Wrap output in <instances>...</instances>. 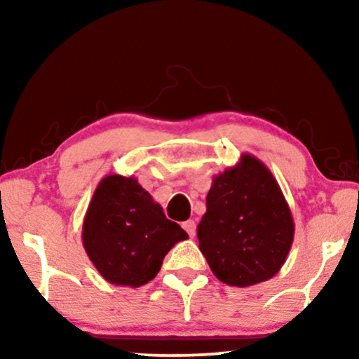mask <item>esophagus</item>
Here are the masks:
<instances>
[{
    "label": "esophagus",
    "mask_w": 359,
    "mask_h": 359,
    "mask_svg": "<svg viewBox=\"0 0 359 359\" xmlns=\"http://www.w3.org/2000/svg\"><path fill=\"white\" fill-rule=\"evenodd\" d=\"M183 229L188 232L189 237H194L196 235V222L194 220H186V222L183 224Z\"/></svg>",
    "instance_id": "esophagus-1"
}]
</instances>
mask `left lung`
<instances>
[{"label":"left lung","instance_id":"obj_1","mask_svg":"<svg viewBox=\"0 0 359 359\" xmlns=\"http://www.w3.org/2000/svg\"><path fill=\"white\" fill-rule=\"evenodd\" d=\"M198 225L199 250L219 281L248 287L276 276L294 240L291 209L262 160L242 154L214 176Z\"/></svg>","mask_w":359,"mask_h":359}]
</instances>
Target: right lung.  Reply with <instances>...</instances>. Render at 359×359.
Listing matches in <instances>:
<instances>
[{"label":"right lung","instance_id":"obj_1","mask_svg":"<svg viewBox=\"0 0 359 359\" xmlns=\"http://www.w3.org/2000/svg\"><path fill=\"white\" fill-rule=\"evenodd\" d=\"M81 238L107 283L140 287L156 276L166 253L188 233L165 217L134 176L107 175L88 205Z\"/></svg>","mask_w":359,"mask_h":359}]
</instances>
